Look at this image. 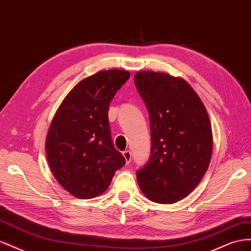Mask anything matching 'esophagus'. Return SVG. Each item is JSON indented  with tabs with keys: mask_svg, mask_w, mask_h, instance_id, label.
Listing matches in <instances>:
<instances>
[{
	"mask_svg": "<svg viewBox=\"0 0 251 251\" xmlns=\"http://www.w3.org/2000/svg\"><path fill=\"white\" fill-rule=\"evenodd\" d=\"M125 159H126V163L128 164L131 162V159H132V155H131V151H125L123 153Z\"/></svg>",
	"mask_w": 251,
	"mask_h": 251,
	"instance_id": "1",
	"label": "esophagus"
}]
</instances>
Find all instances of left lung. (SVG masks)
I'll list each match as a JSON object with an SVG mask.
<instances>
[{"label":"left lung","mask_w":251,"mask_h":251,"mask_svg":"<svg viewBox=\"0 0 251 251\" xmlns=\"http://www.w3.org/2000/svg\"><path fill=\"white\" fill-rule=\"evenodd\" d=\"M135 86L146 103L151 126V157L137 171L143 195L175 203L194 191L206 173L212 132L206 109L183 78L153 71L137 72Z\"/></svg>","instance_id":"left-lung-1"}]
</instances>
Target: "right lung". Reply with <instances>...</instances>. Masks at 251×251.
<instances>
[{"instance_id":"right-lung-1","label":"right lung","mask_w":251,"mask_h":251,"mask_svg":"<svg viewBox=\"0 0 251 251\" xmlns=\"http://www.w3.org/2000/svg\"><path fill=\"white\" fill-rule=\"evenodd\" d=\"M130 78L125 70L100 71L80 80L58 107L46 137L53 176L78 199L101 195L126 164L111 137V100Z\"/></svg>"}]
</instances>
